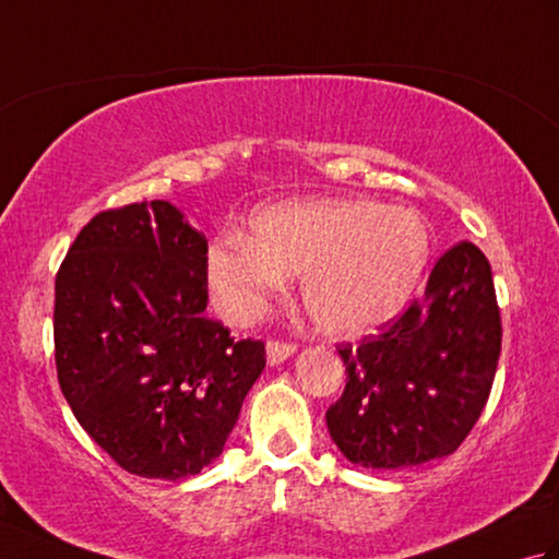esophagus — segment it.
<instances>
[{"label":"esophagus","mask_w":559,"mask_h":559,"mask_svg":"<svg viewBox=\"0 0 559 559\" xmlns=\"http://www.w3.org/2000/svg\"><path fill=\"white\" fill-rule=\"evenodd\" d=\"M295 350H298V346H295V343L269 341L266 343V360H269V365H281V362H286Z\"/></svg>","instance_id":"34e87169"}]
</instances>
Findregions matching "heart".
<instances>
[{"label": "heart", "mask_w": 559, "mask_h": 559, "mask_svg": "<svg viewBox=\"0 0 559 559\" xmlns=\"http://www.w3.org/2000/svg\"><path fill=\"white\" fill-rule=\"evenodd\" d=\"M430 259V230L411 209L367 199H314L257 213L252 237L223 233L209 249V283L230 322H252L300 276L312 322L355 336L389 322Z\"/></svg>", "instance_id": "b5f03b06"}]
</instances>
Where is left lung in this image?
<instances>
[{
	"label": "left lung",
	"mask_w": 559,
	"mask_h": 559,
	"mask_svg": "<svg viewBox=\"0 0 559 559\" xmlns=\"http://www.w3.org/2000/svg\"><path fill=\"white\" fill-rule=\"evenodd\" d=\"M502 348L490 261L459 242L418 300L358 348L338 353L346 389L326 411L341 454L394 471L454 454L488 403Z\"/></svg>",
	"instance_id": "8db88e82"
}]
</instances>
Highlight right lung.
<instances>
[{
  "mask_svg": "<svg viewBox=\"0 0 559 559\" xmlns=\"http://www.w3.org/2000/svg\"><path fill=\"white\" fill-rule=\"evenodd\" d=\"M206 237L170 201L100 211L55 281L59 389L117 466L180 480L221 456L264 343L206 314Z\"/></svg>",
  "mask_w": 559,
  "mask_h": 559,
  "instance_id": "obj_1",
  "label": "right lung"
}]
</instances>
